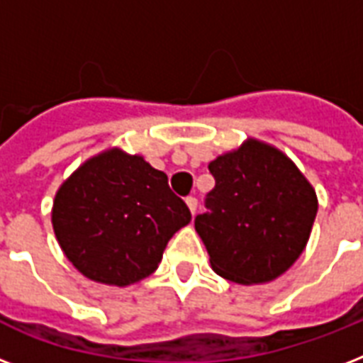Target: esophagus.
I'll list each match as a JSON object with an SVG mask.
<instances>
[{
  "label": "esophagus",
  "mask_w": 363,
  "mask_h": 363,
  "mask_svg": "<svg viewBox=\"0 0 363 363\" xmlns=\"http://www.w3.org/2000/svg\"><path fill=\"white\" fill-rule=\"evenodd\" d=\"M186 205H188V209H190V213L196 215V211H198V198H196V196H188Z\"/></svg>",
  "instance_id": "obj_1"
}]
</instances>
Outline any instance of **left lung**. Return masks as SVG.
Instances as JSON below:
<instances>
[{
  "label": "left lung",
  "instance_id": "obj_1",
  "mask_svg": "<svg viewBox=\"0 0 363 363\" xmlns=\"http://www.w3.org/2000/svg\"><path fill=\"white\" fill-rule=\"evenodd\" d=\"M215 188L196 216L213 269L258 284L282 275L303 252L318 201L309 181L277 148L247 141L209 164Z\"/></svg>",
  "mask_w": 363,
  "mask_h": 363
}]
</instances>
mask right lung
Instances as JSON below:
<instances>
[{"label":"right lung","mask_w":363,"mask_h":363,"mask_svg":"<svg viewBox=\"0 0 363 363\" xmlns=\"http://www.w3.org/2000/svg\"><path fill=\"white\" fill-rule=\"evenodd\" d=\"M192 220L164 171L118 148L60 186L52 226L67 259L92 281L128 286L156 271L173 233Z\"/></svg>","instance_id":"add662e5"}]
</instances>
